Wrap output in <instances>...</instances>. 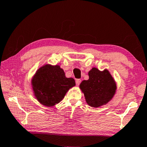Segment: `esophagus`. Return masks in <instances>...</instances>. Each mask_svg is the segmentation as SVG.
I'll return each instance as SVG.
<instances>
[{"mask_svg": "<svg viewBox=\"0 0 147 147\" xmlns=\"http://www.w3.org/2000/svg\"><path fill=\"white\" fill-rule=\"evenodd\" d=\"M81 82H82V80H81L80 79H77L76 80V86H79L80 84L81 83Z\"/></svg>", "mask_w": 147, "mask_h": 147, "instance_id": "34e87169", "label": "esophagus"}]
</instances>
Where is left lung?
Masks as SVG:
<instances>
[{
  "instance_id": "8db88e82",
  "label": "left lung",
  "mask_w": 147,
  "mask_h": 147,
  "mask_svg": "<svg viewBox=\"0 0 147 147\" xmlns=\"http://www.w3.org/2000/svg\"><path fill=\"white\" fill-rule=\"evenodd\" d=\"M88 75V80H83L80 84V89L84 94L87 104L93 108L106 105L116 93L115 80L106 69L100 71L93 67Z\"/></svg>"
}]
</instances>
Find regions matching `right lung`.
<instances>
[{
  "mask_svg": "<svg viewBox=\"0 0 147 147\" xmlns=\"http://www.w3.org/2000/svg\"><path fill=\"white\" fill-rule=\"evenodd\" d=\"M31 84L39 102L45 106L53 107L63 100L67 92L76 83L73 78H67L58 65L45 64L34 74Z\"/></svg>",
  "mask_w": 147,
  "mask_h": 147,
  "instance_id": "1",
  "label": "right lung"
}]
</instances>
